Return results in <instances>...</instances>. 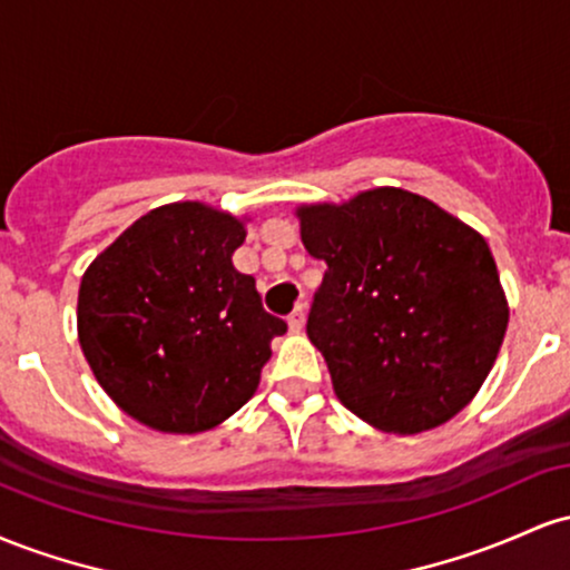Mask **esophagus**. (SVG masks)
I'll return each instance as SVG.
<instances>
[{
    "label": "esophagus",
    "instance_id": "esophagus-1",
    "mask_svg": "<svg viewBox=\"0 0 570 570\" xmlns=\"http://www.w3.org/2000/svg\"><path fill=\"white\" fill-rule=\"evenodd\" d=\"M289 330L292 332H303L305 330V307L303 305H297L289 313Z\"/></svg>",
    "mask_w": 570,
    "mask_h": 570
}]
</instances>
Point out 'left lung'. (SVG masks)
<instances>
[{
  "label": "left lung",
  "mask_w": 570,
  "mask_h": 570,
  "mask_svg": "<svg viewBox=\"0 0 570 570\" xmlns=\"http://www.w3.org/2000/svg\"><path fill=\"white\" fill-rule=\"evenodd\" d=\"M297 217L307 254L326 263L307 337L340 402L389 434L458 415L493 370L509 324L485 238L399 187L299 206Z\"/></svg>",
  "instance_id": "8db88e82"
}]
</instances>
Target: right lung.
<instances>
[{
  "label": "right lung",
  "mask_w": 570,
  "mask_h": 570,
  "mask_svg": "<svg viewBox=\"0 0 570 570\" xmlns=\"http://www.w3.org/2000/svg\"><path fill=\"white\" fill-rule=\"evenodd\" d=\"M246 227L198 200L136 219L85 271L77 335L96 381L149 429L198 434L259 385L284 318L233 267Z\"/></svg>",
  "instance_id": "obj_1"
}]
</instances>
